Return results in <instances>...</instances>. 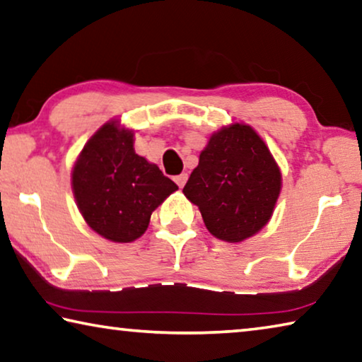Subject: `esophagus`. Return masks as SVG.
<instances>
[{"label": "esophagus", "instance_id": "34e87169", "mask_svg": "<svg viewBox=\"0 0 362 362\" xmlns=\"http://www.w3.org/2000/svg\"><path fill=\"white\" fill-rule=\"evenodd\" d=\"M187 179H188V175H187V174H180V175H175V177H174L175 183H177V185H179L180 188H183V185H185V183H187Z\"/></svg>", "mask_w": 362, "mask_h": 362}]
</instances>
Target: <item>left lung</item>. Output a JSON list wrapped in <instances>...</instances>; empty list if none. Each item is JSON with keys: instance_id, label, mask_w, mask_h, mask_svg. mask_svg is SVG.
<instances>
[{"instance_id": "1", "label": "left lung", "mask_w": 362, "mask_h": 362, "mask_svg": "<svg viewBox=\"0 0 362 362\" xmlns=\"http://www.w3.org/2000/svg\"><path fill=\"white\" fill-rule=\"evenodd\" d=\"M282 175L266 143L245 124L211 135L183 193L216 238L238 243L271 219Z\"/></svg>"}]
</instances>
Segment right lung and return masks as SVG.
<instances>
[{
    "mask_svg": "<svg viewBox=\"0 0 362 362\" xmlns=\"http://www.w3.org/2000/svg\"><path fill=\"white\" fill-rule=\"evenodd\" d=\"M72 190L85 222L116 243L141 237L151 212L179 187L134 150V132L116 120L83 146L72 170Z\"/></svg>",
    "mask_w": 362,
    "mask_h": 362,
    "instance_id": "obj_1",
    "label": "right lung"
}]
</instances>
